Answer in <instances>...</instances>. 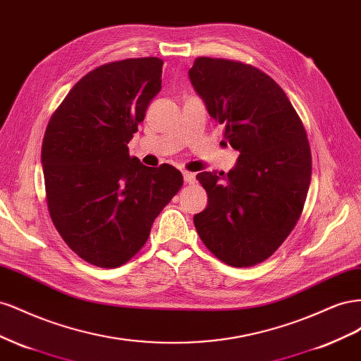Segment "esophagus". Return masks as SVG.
Returning a JSON list of instances; mask_svg holds the SVG:
<instances>
[{"instance_id":"34e87169","label":"esophagus","mask_w":361,"mask_h":361,"mask_svg":"<svg viewBox=\"0 0 361 361\" xmlns=\"http://www.w3.org/2000/svg\"><path fill=\"white\" fill-rule=\"evenodd\" d=\"M183 174V179H185V182L187 183H195V174L194 173H190V171H183L182 173Z\"/></svg>"}]
</instances>
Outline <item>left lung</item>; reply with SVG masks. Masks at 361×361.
<instances>
[{
	"label": "left lung",
	"mask_w": 361,
	"mask_h": 361,
	"mask_svg": "<svg viewBox=\"0 0 361 361\" xmlns=\"http://www.w3.org/2000/svg\"><path fill=\"white\" fill-rule=\"evenodd\" d=\"M207 113L239 152L224 174L202 171L207 206L194 215L203 244L224 264L267 260L297 224L312 179L307 134L286 93L241 61L195 59L188 72Z\"/></svg>",
	"instance_id": "8db88e82"
}]
</instances>
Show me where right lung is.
<instances>
[{"instance_id": "obj_1", "label": "right lung", "mask_w": 361, "mask_h": 361, "mask_svg": "<svg viewBox=\"0 0 361 361\" xmlns=\"http://www.w3.org/2000/svg\"><path fill=\"white\" fill-rule=\"evenodd\" d=\"M162 64L157 57L102 64L72 87L47 126L42 166L51 220L94 267L133 259L183 185L170 164L146 167L128 149L161 90Z\"/></svg>"}]
</instances>
